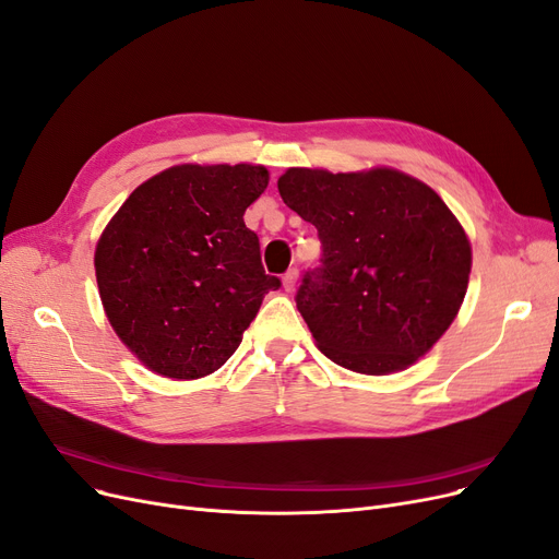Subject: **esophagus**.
<instances>
[{
	"mask_svg": "<svg viewBox=\"0 0 559 559\" xmlns=\"http://www.w3.org/2000/svg\"><path fill=\"white\" fill-rule=\"evenodd\" d=\"M296 280H298V271H296V267H292V271H288V273L282 277V284H284L286 292H292V288L296 286Z\"/></svg>",
	"mask_w": 559,
	"mask_h": 559,
	"instance_id": "34e87169",
	"label": "esophagus"
}]
</instances>
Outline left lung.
Instances as JSON below:
<instances>
[{
    "label": "left lung",
    "mask_w": 559,
    "mask_h": 559,
    "mask_svg": "<svg viewBox=\"0 0 559 559\" xmlns=\"http://www.w3.org/2000/svg\"><path fill=\"white\" fill-rule=\"evenodd\" d=\"M284 204L319 229L323 267L296 296L334 365L367 376L404 371L454 323L473 248L440 194L394 167H288Z\"/></svg>",
    "instance_id": "left-lung-1"
}]
</instances>
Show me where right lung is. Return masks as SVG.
Returning a JSON list of instances; mask_svg holds the SVG:
<instances>
[{"instance_id":"right-lung-1","label":"right lung","mask_w":559,"mask_h":559,"mask_svg":"<svg viewBox=\"0 0 559 559\" xmlns=\"http://www.w3.org/2000/svg\"><path fill=\"white\" fill-rule=\"evenodd\" d=\"M267 181L263 165H174L107 222L94 252L100 302L153 373L194 381L217 371L280 288L242 219Z\"/></svg>"}]
</instances>
